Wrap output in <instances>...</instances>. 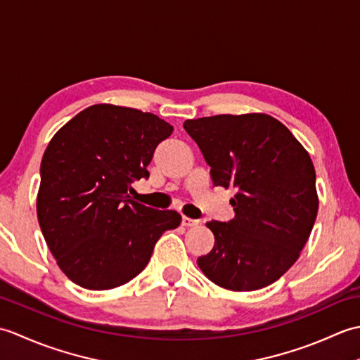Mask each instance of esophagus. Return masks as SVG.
Returning a JSON list of instances; mask_svg holds the SVG:
<instances>
[{"mask_svg":"<svg viewBox=\"0 0 360 360\" xmlns=\"http://www.w3.org/2000/svg\"><path fill=\"white\" fill-rule=\"evenodd\" d=\"M200 221L198 219H193V218H188V217H182V226L186 227H192V226H196Z\"/></svg>","mask_w":360,"mask_h":360,"instance_id":"obj_1","label":"esophagus"}]
</instances>
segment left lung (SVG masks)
Instances as JSON below:
<instances>
[{
	"label": "left lung",
	"mask_w": 360,
	"mask_h": 360,
	"mask_svg": "<svg viewBox=\"0 0 360 360\" xmlns=\"http://www.w3.org/2000/svg\"><path fill=\"white\" fill-rule=\"evenodd\" d=\"M215 186L236 188L235 218L209 221L215 246L198 266L215 285L255 290L292 266L316 223V170L292 133L267 114L186 120Z\"/></svg>",
	"instance_id": "left-lung-1"
}]
</instances>
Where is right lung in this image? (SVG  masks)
<instances>
[{
	"mask_svg": "<svg viewBox=\"0 0 360 360\" xmlns=\"http://www.w3.org/2000/svg\"><path fill=\"white\" fill-rule=\"evenodd\" d=\"M173 127L156 114L108 103L80 111L52 137L40 167L37 215L57 264L75 285H125L148 264L156 241L181 224L174 210L131 200L134 181Z\"/></svg>",
	"mask_w": 360,
	"mask_h": 360,
	"instance_id": "obj_1",
	"label": "right lung"
}]
</instances>
